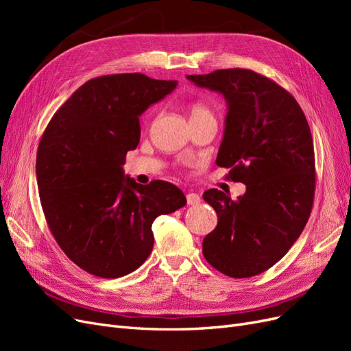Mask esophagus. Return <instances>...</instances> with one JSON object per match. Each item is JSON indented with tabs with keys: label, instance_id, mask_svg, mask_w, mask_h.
<instances>
[{
	"label": "esophagus",
	"instance_id": "esophagus-1",
	"mask_svg": "<svg viewBox=\"0 0 351 351\" xmlns=\"http://www.w3.org/2000/svg\"><path fill=\"white\" fill-rule=\"evenodd\" d=\"M186 199H187V205H197L200 202V196L197 193H193V192L187 193Z\"/></svg>",
	"mask_w": 351,
	"mask_h": 351
}]
</instances>
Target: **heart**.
I'll return each mask as SVG.
<instances>
[{
	"label": "heart",
	"mask_w": 351,
	"mask_h": 351,
	"mask_svg": "<svg viewBox=\"0 0 351 351\" xmlns=\"http://www.w3.org/2000/svg\"><path fill=\"white\" fill-rule=\"evenodd\" d=\"M204 115H212L210 110L206 107L205 104L195 102L192 107H190V120L199 119V117H204Z\"/></svg>",
	"instance_id": "b5f03b06"
}]
</instances>
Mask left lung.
<instances>
[{
    "mask_svg": "<svg viewBox=\"0 0 351 351\" xmlns=\"http://www.w3.org/2000/svg\"><path fill=\"white\" fill-rule=\"evenodd\" d=\"M187 79L227 99L217 165L246 184L237 200L218 189L204 193L218 224L202 252L227 277H254L290 250L311 217L316 174L309 124L293 95L259 73L224 69Z\"/></svg>",
    "mask_w": 351,
    "mask_h": 351,
    "instance_id": "left-lung-1",
    "label": "left lung"
}]
</instances>
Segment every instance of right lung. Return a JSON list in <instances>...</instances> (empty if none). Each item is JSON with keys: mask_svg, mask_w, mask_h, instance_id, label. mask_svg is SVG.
<instances>
[{"mask_svg": "<svg viewBox=\"0 0 351 351\" xmlns=\"http://www.w3.org/2000/svg\"><path fill=\"white\" fill-rule=\"evenodd\" d=\"M177 86L142 73L88 80L61 105L36 154L39 199L51 234L79 268L101 278L137 269L154 247L152 222L186 205L177 186L123 176L141 141V114Z\"/></svg>", "mask_w": 351, "mask_h": 351, "instance_id": "add662e5", "label": "right lung"}]
</instances>
